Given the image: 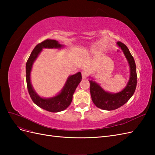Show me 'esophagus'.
Masks as SVG:
<instances>
[{"label":"esophagus","instance_id":"esophagus-1","mask_svg":"<svg viewBox=\"0 0 155 155\" xmlns=\"http://www.w3.org/2000/svg\"><path fill=\"white\" fill-rule=\"evenodd\" d=\"M81 75H82V78L83 79H85L87 78L88 76V73L86 72V71H83L81 72Z\"/></svg>","mask_w":155,"mask_h":155}]
</instances>
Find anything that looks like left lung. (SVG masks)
I'll list each match as a JSON object with an SVG mask.
<instances>
[{
    "label": "left lung",
    "instance_id": "8db88e82",
    "mask_svg": "<svg viewBox=\"0 0 155 155\" xmlns=\"http://www.w3.org/2000/svg\"><path fill=\"white\" fill-rule=\"evenodd\" d=\"M117 45L124 51L129 63L130 70V78L126 87L122 91L116 94L107 92L95 81H89L92 101L97 107L103 110H112L124 105L132 97L137 87V74L134 59L125 44L118 41Z\"/></svg>",
    "mask_w": 155,
    "mask_h": 155
}]
</instances>
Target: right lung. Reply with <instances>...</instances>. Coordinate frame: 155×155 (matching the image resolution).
<instances>
[{
    "label": "right lung",
    "instance_id": "add662e5",
    "mask_svg": "<svg viewBox=\"0 0 155 155\" xmlns=\"http://www.w3.org/2000/svg\"><path fill=\"white\" fill-rule=\"evenodd\" d=\"M62 46L63 45H60L57 41L54 39H46L37 45L33 50L26 65L27 88L32 101L42 109L51 112L62 111L66 109L71 104L74 93L82 79L81 72L70 76L68 78L63 90L58 96L48 99H44L37 95L32 88L30 82V72L33 63L43 48H59Z\"/></svg>",
    "mask_w": 155,
    "mask_h": 155
}]
</instances>
